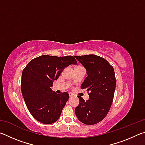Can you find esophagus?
Here are the masks:
<instances>
[{
	"mask_svg": "<svg viewBox=\"0 0 145 145\" xmlns=\"http://www.w3.org/2000/svg\"><path fill=\"white\" fill-rule=\"evenodd\" d=\"M73 96H74V95H73V94H72V93H69V97H70V98H72V97H73Z\"/></svg>",
	"mask_w": 145,
	"mask_h": 145,
	"instance_id": "esophagus-1",
	"label": "esophagus"
}]
</instances>
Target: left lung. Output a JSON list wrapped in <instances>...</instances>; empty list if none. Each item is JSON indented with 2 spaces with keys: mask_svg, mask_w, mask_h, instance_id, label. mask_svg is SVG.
Here are the masks:
<instances>
[{
  "mask_svg": "<svg viewBox=\"0 0 145 145\" xmlns=\"http://www.w3.org/2000/svg\"><path fill=\"white\" fill-rule=\"evenodd\" d=\"M75 57L86 70L88 77L80 87L86 89L89 96L86 101L77 97L80 104L75 108V114L83 123L97 124L107 116L113 100L116 88L113 67L99 56L89 54Z\"/></svg>",
  "mask_w": 145,
  "mask_h": 145,
  "instance_id": "obj_1",
  "label": "left lung"
}]
</instances>
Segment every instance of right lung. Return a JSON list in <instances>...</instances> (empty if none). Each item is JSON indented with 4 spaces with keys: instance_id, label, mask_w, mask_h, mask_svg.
Returning a JSON list of instances; mask_svg holds the SVG:
<instances>
[{
    "instance_id": "add662e5",
    "label": "right lung",
    "mask_w": 145,
    "mask_h": 145,
    "mask_svg": "<svg viewBox=\"0 0 145 145\" xmlns=\"http://www.w3.org/2000/svg\"><path fill=\"white\" fill-rule=\"evenodd\" d=\"M77 65L72 56L43 55L32 59L23 70L21 90L32 116L40 123L51 124L59 118L69 99L67 92L57 94L50 87L65 68Z\"/></svg>"
}]
</instances>
